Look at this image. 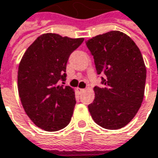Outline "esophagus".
Returning <instances> with one entry per match:
<instances>
[{"instance_id": "obj_1", "label": "esophagus", "mask_w": 158, "mask_h": 158, "mask_svg": "<svg viewBox=\"0 0 158 158\" xmlns=\"http://www.w3.org/2000/svg\"><path fill=\"white\" fill-rule=\"evenodd\" d=\"M77 90H78V92H79V93H82V92H84V91H85V89H83V88H78Z\"/></svg>"}]
</instances>
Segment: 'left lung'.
Instances as JSON below:
<instances>
[{
	"label": "left lung",
	"instance_id": "8db88e82",
	"mask_svg": "<svg viewBox=\"0 0 158 158\" xmlns=\"http://www.w3.org/2000/svg\"><path fill=\"white\" fill-rule=\"evenodd\" d=\"M103 87L94 86L88 110L100 127L116 130L134 118L141 105L146 67L139 48L127 34L111 31L86 40Z\"/></svg>",
	"mask_w": 158,
	"mask_h": 158
}]
</instances>
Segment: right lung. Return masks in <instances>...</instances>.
<instances>
[{
  "mask_svg": "<svg viewBox=\"0 0 158 158\" xmlns=\"http://www.w3.org/2000/svg\"><path fill=\"white\" fill-rule=\"evenodd\" d=\"M83 40L45 33L27 48L19 64L17 84L22 105L30 119L45 131H58L72 119L74 91L60 82L64 84L68 59Z\"/></svg>",
  "mask_w": 158,
  "mask_h": 158,
  "instance_id": "1",
  "label": "right lung"
}]
</instances>
